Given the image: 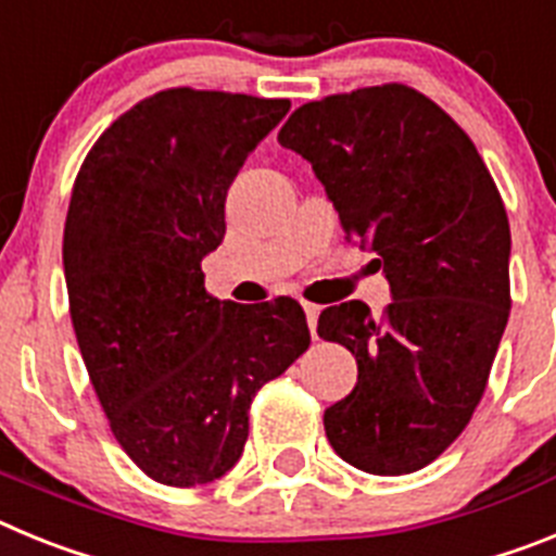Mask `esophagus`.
Segmentation results:
<instances>
[{"label":"esophagus","instance_id":"1","mask_svg":"<svg viewBox=\"0 0 556 556\" xmlns=\"http://www.w3.org/2000/svg\"><path fill=\"white\" fill-rule=\"evenodd\" d=\"M303 312H306V323H308V331H312V337H317V317H320L323 306H317V303H303Z\"/></svg>","mask_w":556,"mask_h":556}]
</instances>
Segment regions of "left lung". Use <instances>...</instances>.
<instances>
[{
  "mask_svg": "<svg viewBox=\"0 0 556 556\" xmlns=\"http://www.w3.org/2000/svg\"><path fill=\"white\" fill-rule=\"evenodd\" d=\"M312 164L348 242L376 253L392 303L328 306L317 333L356 356L323 415L331 448L376 476L426 468L468 426L509 320V223L468 132L415 88L306 102L278 132Z\"/></svg>",
  "mask_w": 556,
  "mask_h": 556,
  "instance_id": "obj_1",
  "label": "left lung"
}]
</instances>
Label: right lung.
<instances>
[{
  "instance_id": "1",
  "label": "right lung",
  "mask_w": 556,
  "mask_h": 556,
  "mask_svg": "<svg viewBox=\"0 0 556 556\" xmlns=\"http://www.w3.org/2000/svg\"><path fill=\"white\" fill-rule=\"evenodd\" d=\"M289 100L169 88L102 132L77 172L63 273L113 437L150 479L198 488L233 468L255 392L308 348L292 298L239 306L200 269L225 198Z\"/></svg>"
}]
</instances>
